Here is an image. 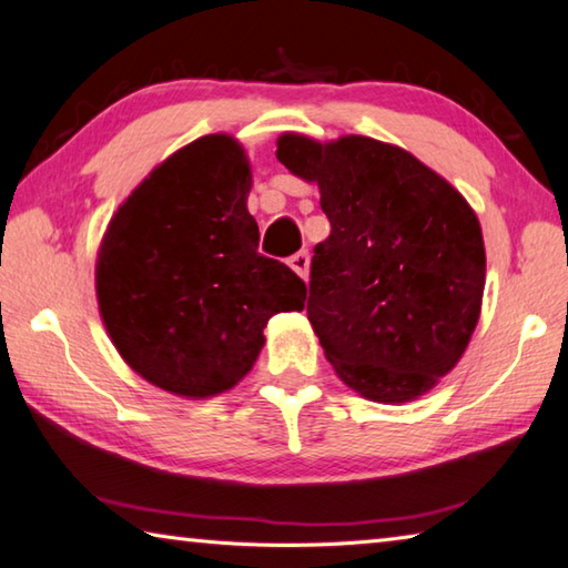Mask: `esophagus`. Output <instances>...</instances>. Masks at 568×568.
I'll return each mask as SVG.
<instances>
[{
	"mask_svg": "<svg viewBox=\"0 0 568 568\" xmlns=\"http://www.w3.org/2000/svg\"><path fill=\"white\" fill-rule=\"evenodd\" d=\"M287 265H291L293 271L303 277V281H307V271H311V255H307L305 251L295 253V255L287 257Z\"/></svg>",
	"mask_w": 568,
	"mask_h": 568,
	"instance_id": "obj_1",
	"label": "esophagus"
}]
</instances>
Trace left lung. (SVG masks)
I'll return each mask as SVG.
<instances>
[{
	"label": "left lung",
	"mask_w": 568,
	"mask_h": 568,
	"mask_svg": "<svg viewBox=\"0 0 568 568\" xmlns=\"http://www.w3.org/2000/svg\"><path fill=\"white\" fill-rule=\"evenodd\" d=\"M277 161L320 189L307 320L337 377L395 405L425 395L467 349L484 293L481 229L457 189L367 136L277 139Z\"/></svg>",
	"instance_id": "8db88e82"
}]
</instances>
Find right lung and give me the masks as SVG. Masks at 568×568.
Listing matches in <instances>:
<instances>
[{"label": "right lung", "instance_id": "right-lung-1", "mask_svg": "<svg viewBox=\"0 0 568 568\" xmlns=\"http://www.w3.org/2000/svg\"><path fill=\"white\" fill-rule=\"evenodd\" d=\"M251 163L211 133L136 185L104 233L97 297L133 373L179 397H213L251 373L275 313L303 311L305 283L257 253Z\"/></svg>", "mask_w": 568, "mask_h": 568}]
</instances>
